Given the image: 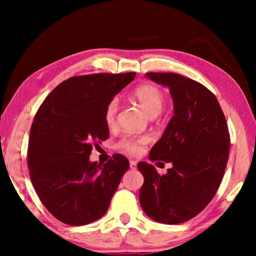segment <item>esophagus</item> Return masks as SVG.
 I'll list each match as a JSON object with an SVG mask.
<instances>
[{
  "mask_svg": "<svg viewBox=\"0 0 256 256\" xmlns=\"http://www.w3.org/2000/svg\"><path fill=\"white\" fill-rule=\"evenodd\" d=\"M130 168H131V170H136V162H134V160H131V162H130Z\"/></svg>",
  "mask_w": 256,
  "mask_h": 256,
  "instance_id": "obj_1",
  "label": "esophagus"
}]
</instances>
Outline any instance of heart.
Here are the masks:
<instances>
[{
	"mask_svg": "<svg viewBox=\"0 0 256 256\" xmlns=\"http://www.w3.org/2000/svg\"><path fill=\"white\" fill-rule=\"evenodd\" d=\"M133 97L138 102V105L144 110L150 118H156L162 112L164 104V96L162 90L158 86L152 84H144L138 86L133 94ZM118 110V99H112L108 102L105 110V122L108 126H112L115 124L116 114ZM148 136L133 138L126 136L123 138L118 142V148L125 152L131 154H140L144 146L148 144Z\"/></svg>",
	"mask_w": 256,
	"mask_h": 256,
	"instance_id": "heart-1",
	"label": "heart"
}]
</instances>
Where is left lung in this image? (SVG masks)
<instances>
[{"mask_svg": "<svg viewBox=\"0 0 256 256\" xmlns=\"http://www.w3.org/2000/svg\"><path fill=\"white\" fill-rule=\"evenodd\" d=\"M146 76L170 89L174 102V116L149 159L172 167L159 175L152 164L138 162L144 177L138 198L154 222L176 224L200 214L218 190L228 162L229 132L222 107L204 86L176 73Z\"/></svg>", "mask_w": 256, "mask_h": 256, "instance_id": "1", "label": "left lung"}]
</instances>
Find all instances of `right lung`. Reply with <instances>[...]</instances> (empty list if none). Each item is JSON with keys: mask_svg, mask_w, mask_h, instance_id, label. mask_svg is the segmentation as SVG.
<instances>
[{"mask_svg": "<svg viewBox=\"0 0 256 256\" xmlns=\"http://www.w3.org/2000/svg\"><path fill=\"white\" fill-rule=\"evenodd\" d=\"M136 72L72 76L46 97L30 130V180L42 204L70 226L96 222L106 214L128 160L114 154L90 162L94 144L107 140L105 110Z\"/></svg>", "mask_w": 256, "mask_h": 256, "instance_id": "right-lung-1", "label": "right lung"}]
</instances>
